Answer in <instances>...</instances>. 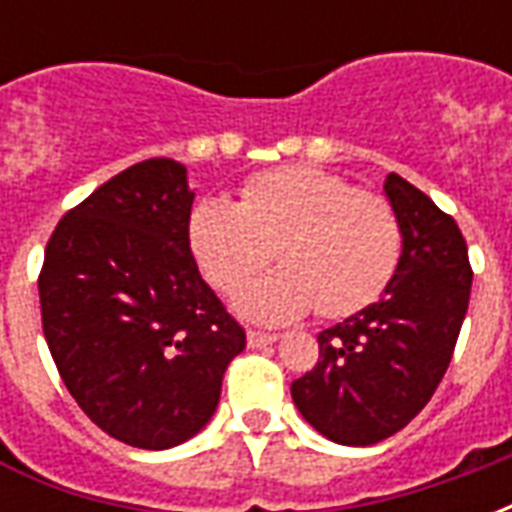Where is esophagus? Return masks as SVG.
<instances>
[{
  "label": "esophagus",
  "mask_w": 512,
  "mask_h": 512,
  "mask_svg": "<svg viewBox=\"0 0 512 512\" xmlns=\"http://www.w3.org/2000/svg\"><path fill=\"white\" fill-rule=\"evenodd\" d=\"M246 340H249V345H252V348H263V345L277 343V340H279V334H271V332H257V329H249V334H246Z\"/></svg>",
  "instance_id": "34e87169"
}]
</instances>
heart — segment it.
<instances>
[{"instance_id":"heart-1","label":"heart","mask_w":512,"mask_h":512,"mask_svg":"<svg viewBox=\"0 0 512 512\" xmlns=\"http://www.w3.org/2000/svg\"><path fill=\"white\" fill-rule=\"evenodd\" d=\"M189 241L222 293L246 288L277 249L282 268L244 290L238 310L252 321L285 323L312 307L323 318L365 310L395 274L403 230L386 197L296 164L246 180L241 202H200Z\"/></svg>"}]
</instances>
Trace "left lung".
<instances>
[{"label":"left lung","mask_w":512,"mask_h":512,"mask_svg":"<svg viewBox=\"0 0 512 512\" xmlns=\"http://www.w3.org/2000/svg\"><path fill=\"white\" fill-rule=\"evenodd\" d=\"M384 191L403 252L384 296L318 334V365L290 386L326 439L367 447L406 428L450 367L469 310L472 266L458 224L395 172Z\"/></svg>","instance_id":"left-lung-1"}]
</instances>
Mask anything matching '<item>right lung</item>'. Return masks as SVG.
<instances>
[{
    "instance_id": "right-lung-1",
    "label": "right lung",
    "mask_w": 512,
    "mask_h": 512,
    "mask_svg": "<svg viewBox=\"0 0 512 512\" xmlns=\"http://www.w3.org/2000/svg\"><path fill=\"white\" fill-rule=\"evenodd\" d=\"M186 167L147 158L65 213L40 268L43 334L95 425L139 450L200 433L246 332L191 255Z\"/></svg>"
}]
</instances>
